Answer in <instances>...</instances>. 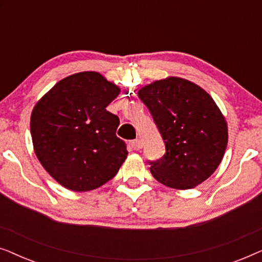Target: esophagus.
I'll return each instance as SVG.
<instances>
[{
  "label": "esophagus",
  "instance_id": "1",
  "mask_svg": "<svg viewBox=\"0 0 262 262\" xmlns=\"http://www.w3.org/2000/svg\"><path fill=\"white\" fill-rule=\"evenodd\" d=\"M131 146H132V148H134L135 150H141L142 146H143L141 139H135V141H132V142H131Z\"/></svg>",
  "mask_w": 262,
  "mask_h": 262
}]
</instances>
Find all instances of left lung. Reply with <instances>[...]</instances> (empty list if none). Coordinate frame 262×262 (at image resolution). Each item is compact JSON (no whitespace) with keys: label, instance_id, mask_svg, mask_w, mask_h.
Segmentation results:
<instances>
[{"label":"left lung","instance_id":"left-lung-1","mask_svg":"<svg viewBox=\"0 0 262 262\" xmlns=\"http://www.w3.org/2000/svg\"><path fill=\"white\" fill-rule=\"evenodd\" d=\"M148 107L166 152L149 161L152 177L177 189L195 187L220 166L228 127L213 99L199 85L180 77L155 81L138 92Z\"/></svg>","mask_w":262,"mask_h":262}]
</instances>
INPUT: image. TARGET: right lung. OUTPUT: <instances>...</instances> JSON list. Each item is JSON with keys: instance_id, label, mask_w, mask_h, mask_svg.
Here are the masks:
<instances>
[{"instance_id": "right-lung-1", "label": "right lung", "mask_w": 262, "mask_h": 262, "mask_svg": "<svg viewBox=\"0 0 262 262\" xmlns=\"http://www.w3.org/2000/svg\"><path fill=\"white\" fill-rule=\"evenodd\" d=\"M119 93L102 75L84 71L56 83L33 108L35 155L66 188H98L116 177L126 159V144L116 135L119 118L106 110Z\"/></svg>"}]
</instances>
